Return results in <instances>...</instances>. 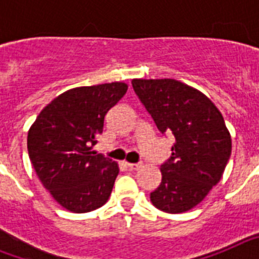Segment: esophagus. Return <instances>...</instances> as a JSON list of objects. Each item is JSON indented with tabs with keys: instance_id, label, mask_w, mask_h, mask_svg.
Segmentation results:
<instances>
[{
	"instance_id": "esophagus-1",
	"label": "esophagus",
	"mask_w": 259,
	"mask_h": 259,
	"mask_svg": "<svg viewBox=\"0 0 259 259\" xmlns=\"http://www.w3.org/2000/svg\"><path fill=\"white\" fill-rule=\"evenodd\" d=\"M127 164V167L130 168V170H139L141 167L140 163H125Z\"/></svg>"
}]
</instances>
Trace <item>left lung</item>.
<instances>
[{
  "label": "left lung",
  "mask_w": 259,
  "mask_h": 259,
  "mask_svg": "<svg viewBox=\"0 0 259 259\" xmlns=\"http://www.w3.org/2000/svg\"><path fill=\"white\" fill-rule=\"evenodd\" d=\"M132 87L159 134H172V154L150 201L162 211L191 210L218 184L231 155L221 111L197 89L174 79H134Z\"/></svg>",
  "instance_id": "left-lung-1"
}]
</instances>
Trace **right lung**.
Segmentation results:
<instances>
[{
	"mask_svg": "<svg viewBox=\"0 0 259 259\" xmlns=\"http://www.w3.org/2000/svg\"><path fill=\"white\" fill-rule=\"evenodd\" d=\"M127 84L70 89L42 109L27 139L29 159L54 200L72 212L101 207L110 197L118 164L92 146L105 115L127 92Z\"/></svg>",
	"mask_w": 259,
	"mask_h": 259,
	"instance_id": "obj_1",
	"label": "right lung"
}]
</instances>
